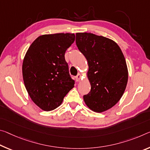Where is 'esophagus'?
Instances as JSON below:
<instances>
[{
  "mask_svg": "<svg viewBox=\"0 0 150 150\" xmlns=\"http://www.w3.org/2000/svg\"><path fill=\"white\" fill-rule=\"evenodd\" d=\"M81 79V75L79 74H79H78L75 77V80H76V81H77V82H79V81H80Z\"/></svg>",
  "mask_w": 150,
  "mask_h": 150,
  "instance_id": "1",
  "label": "esophagus"
}]
</instances>
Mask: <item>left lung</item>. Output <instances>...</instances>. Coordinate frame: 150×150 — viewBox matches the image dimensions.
Here are the masks:
<instances>
[{"mask_svg": "<svg viewBox=\"0 0 150 150\" xmlns=\"http://www.w3.org/2000/svg\"><path fill=\"white\" fill-rule=\"evenodd\" d=\"M76 45L89 65L91 91L83 96L88 108L101 113L112 108L125 91L128 79L125 59L112 40L93 33H76Z\"/></svg>", "mask_w": 150, "mask_h": 150, "instance_id": "left-lung-1", "label": "left lung"}]
</instances>
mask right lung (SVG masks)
I'll use <instances>...</instances> for the list:
<instances>
[{"mask_svg":"<svg viewBox=\"0 0 150 150\" xmlns=\"http://www.w3.org/2000/svg\"><path fill=\"white\" fill-rule=\"evenodd\" d=\"M75 38L73 33L41 35L33 41L25 54L24 83L33 101L42 110L58 108L74 87L65 53Z\"/></svg>","mask_w":150,"mask_h":150,"instance_id":"right-lung-1","label":"right lung"}]
</instances>
